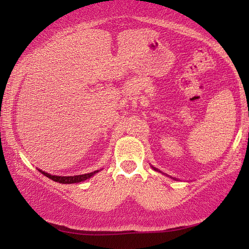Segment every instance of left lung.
Wrapping results in <instances>:
<instances>
[{
	"mask_svg": "<svg viewBox=\"0 0 249 249\" xmlns=\"http://www.w3.org/2000/svg\"><path fill=\"white\" fill-rule=\"evenodd\" d=\"M153 169H154V170H155V171H159V170H158V169H156V168H153ZM175 180H177V179H175Z\"/></svg>",
	"mask_w": 249,
	"mask_h": 249,
	"instance_id": "1",
	"label": "left lung"
}]
</instances>
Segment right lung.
<instances>
[{
    "label": "right lung",
    "instance_id": "obj_1",
    "mask_svg": "<svg viewBox=\"0 0 249 249\" xmlns=\"http://www.w3.org/2000/svg\"><path fill=\"white\" fill-rule=\"evenodd\" d=\"M39 172H42L44 176L47 177V178L52 179L53 181L55 182H60V183H76V182H81V181H85V180L89 179L90 177H93L95 173L98 172V170L94 172H90V173H86V175H79V176H69V177H62V176H53V175H50V173H46L45 171H43V170H39Z\"/></svg>",
    "mask_w": 249,
    "mask_h": 249
}]
</instances>
